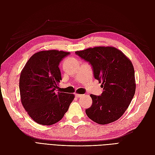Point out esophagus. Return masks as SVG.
<instances>
[{"label":"esophagus","mask_w":155,"mask_h":155,"mask_svg":"<svg viewBox=\"0 0 155 155\" xmlns=\"http://www.w3.org/2000/svg\"><path fill=\"white\" fill-rule=\"evenodd\" d=\"M76 96L77 97H82L83 95H82V94H76Z\"/></svg>","instance_id":"34e87169"}]
</instances>
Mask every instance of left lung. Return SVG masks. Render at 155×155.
<instances>
[{
    "instance_id": "8db88e82",
    "label": "left lung",
    "mask_w": 155,
    "mask_h": 155,
    "mask_svg": "<svg viewBox=\"0 0 155 155\" xmlns=\"http://www.w3.org/2000/svg\"><path fill=\"white\" fill-rule=\"evenodd\" d=\"M76 54L91 64L94 76L104 88L101 96L90 95L92 105L85 110L87 116L101 125L118 120L135 94L134 70L131 61L113 46H95Z\"/></svg>"
}]
</instances>
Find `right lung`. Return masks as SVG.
<instances>
[{"label": "right lung", "mask_w": 155, "mask_h": 155, "mask_svg": "<svg viewBox=\"0 0 155 155\" xmlns=\"http://www.w3.org/2000/svg\"><path fill=\"white\" fill-rule=\"evenodd\" d=\"M69 51L43 50L34 54L22 68L19 79L21 101L31 119L51 125L61 120L75 95L56 91L61 80L59 64Z\"/></svg>", "instance_id": "obj_1"}]
</instances>
